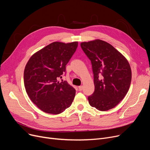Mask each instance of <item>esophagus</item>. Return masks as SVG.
Segmentation results:
<instances>
[{"mask_svg":"<svg viewBox=\"0 0 150 150\" xmlns=\"http://www.w3.org/2000/svg\"><path fill=\"white\" fill-rule=\"evenodd\" d=\"M82 89H83V86H79V90L80 91H82Z\"/></svg>","mask_w":150,"mask_h":150,"instance_id":"esophagus-1","label":"esophagus"}]
</instances>
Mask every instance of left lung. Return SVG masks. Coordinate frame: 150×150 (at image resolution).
<instances>
[{
    "mask_svg": "<svg viewBox=\"0 0 150 150\" xmlns=\"http://www.w3.org/2000/svg\"><path fill=\"white\" fill-rule=\"evenodd\" d=\"M81 47L91 61L95 90L89 103L100 111L116 106L127 93L132 79L126 58L112 45L96 39L81 42Z\"/></svg>",
    "mask_w": 150,
    "mask_h": 150,
    "instance_id": "left-lung-1",
    "label": "left lung"
}]
</instances>
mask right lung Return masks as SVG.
I'll return each mask as SVG.
<instances>
[{
    "label": "right lung",
    "mask_w": 150,
    "mask_h": 150,
    "mask_svg": "<svg viewBox=\"0 0 150 150\" xmlns=\"http://www.w3.org/2000/svg\"><path fill=\"white\" fill-rule=\"evenodd\" d=\"M78 43H51L35 53L25 65V91L32 102L45 113L60 114L72 103L75 89L66 81L57 79L66 71Z\"/></svg>",
    "instance_id": "1"
}]
</instances>
